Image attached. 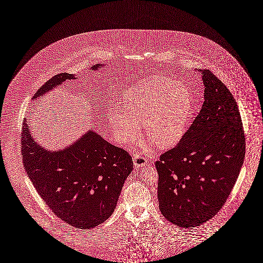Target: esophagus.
Wrapping results in <instances>:
<instances>
[{
    "mask_svg": "<svg viewBox=\"0 0 263 263\" xmlns=\"http://www.w3.org/2000/svg\"><path fill=\"white\" fill-rule=\"evenodd\" d=\"M133 162L136 168H142L146 165V158L140 154H135L133 155Z\"/></svg>",
    "mask_w": 263,
    "mask_h": 263,
    "instance_id": "esophagus-1",
    "label": "esophagus"
}]
</instances>
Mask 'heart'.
Instances as JSON below:
<instances>
[{
    "label": "heart",
    "mask_w": 263,
    "mask_h": 263,
    "mask_svg": "<svg viewBox=\"0 0 263 263\" xmlns=\"http://www.w3.org/2000/svg\"><path fill=\"white\" fill-rule=\"evenodd\" d=\"M192 109L191 91L174 79L154 76L138 82L122 97V107L111 105L107 117L118 141L132 144L145 135L161 148L180 142Z\"/></svg>",
    "instance_id": "b5f03b06"
}]
</instances>
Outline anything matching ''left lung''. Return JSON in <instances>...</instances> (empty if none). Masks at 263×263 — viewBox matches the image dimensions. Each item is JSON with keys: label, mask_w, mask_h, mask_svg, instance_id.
Segmentation results:
<instances>
[{"label": "left lung", "mask_w": 263, "mask_h": 263, "mask_svg": "<svg viewBox=\"0 0 263 263\" xmlns=\"http://www.w3.org/2000/svg\"><path fill=\"white\" fill-rule=\"evenodd\" d=\"M204 103L180 143L155 162L164 217L199 227L222 208L244 162V130L233 95L209 70H198Z\"/></svg>", "instance_id": "1"}]
</instances>
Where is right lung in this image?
<instances>
[{
  "label": "right lung",
  "instance_id": "right-lung-1",
  "mask_svg": "<svg viewBox=\"0 0 263 263\" xmlns=\"http://www.w3.org/2000/svg\"><path fill=\"white\" fill-rule=\"evenodd\" d=\"M105 64H96L98 71ZM76 74L60 73L43 85L34 99L44 96ZM22 158L37 193L60 219L81 229H90L114 213L124 181L133 170L126 151L109 144L89 129L72 145L49 151L32 136L26 119L22 128Z\"/></svg>",
  "mask_w": 263,
  "mask_h": 263
}]
</instances>
